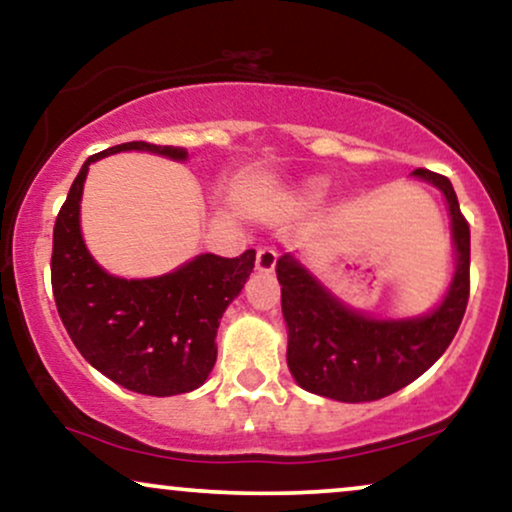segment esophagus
<instances>
[{
    "instance_id": "34e87169",
    "label": "esophagus",
    "mask_w": 512,
    "mask_h": 512,
    "mask_svg": "<svg viewBox=\"0 0 512 512\" xmlns=\"http://www.w3.org/2000/svg\"><path fill=\"white\" fill-rule=\"evenodd\" d=\"M277 265V251L270 247H261L256 254V270L258 272H272Z\"/></svg>"
}]
</instances>
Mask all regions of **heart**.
Returning <instances> with one entry per match:
<instances>
[{
	"mask_svg": "<svg viewBox=\"0 0 512 512\" xmlns=\"http://www.w3.org/2000/svg\"><path fill=\"white\" fill-rule=\"evenodd\" d=\"M322 190H324V181H322V178H310V181L303 183L301 197L305 199V202H315V199L322 195Z\"/></svg>",
	"mask_w": 512,
	"mask_h": 512,
	"instance_id": "b5f03b06",
	"label": "heart"
}]
</instances>
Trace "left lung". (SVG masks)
Masks as SVG:
<instances>
[{
    "label": "left lung",
    "mask_w": 512,
    "mask_h": 512,
    "mask_svg": "<svg viewBox=\"0 0 512 512\" xmlns=\"http://www.w3.org/2000/svg\"><path fill=\"white\" fill-rule=\"evenodd\" d=\"M442 192L451 218L454 277L442 301L423 315L376 317L341 301L296 254L277 261L287 364L308 393L336 402H374L426 374L459 331L470 291V228L449 178L428 169L411 174Z\"/></svg>",
    "instance_id": "1"
}]
</instances>
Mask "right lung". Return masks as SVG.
<instances>
[{
	"mask_svg": "<svg viewBox=\"0 0 512 512\" xmlns=\"http://www.w3.org/2000/svg\"><path fill=\"white\" fill-rule=\"evenodd\" d=\"M129 150L174 162L188 159L185 148L143 141L86 159L53 228L51 287L58 315L91 367L131 393L171 397L190 393L209 378L218 324L247 284L256 251L235 258L199 254L143 280L110 275L86 249L79 211L91 164Z\"/></svg>",
	"mask_w": 512,
	"mask_h": 512,
	"instance_id": "right-lung-1",
	"label": "right lung"
}]
</instances>
